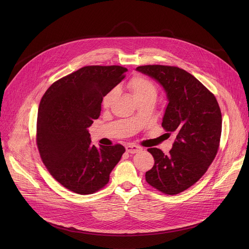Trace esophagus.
Instances as JSON below:
<instances>
[{
	"mask_svg": "<svg viewBox=\"0 0 249 249\" xmlns=\"http://www.w3.org/2000/svg\"><path fill=\"white\" fill-rule=\"evenodd\" d=\"M142 151V148L136 146V145H132V144H128L126 146V152L129 154H137L139 152Z\"/></svg>",
	"mask_w": 249,
	"mask_h": 249,
	"instance_id": "esophagus-1",
	"label": "esophagus"
}]
</instances>
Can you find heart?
<instances>
[{
  "label": "heart",
  "mask_w": 249,
  "mask_h": 249,
  "mask_svg": "<svg viewBox=\"0 0 249 249\" xmlns=\"http://www.w3.org/2000/svg\"><path fill=\"white\" fill-rule=\"evenodd\" d=\"M127 88L131 91L133 97L137 100L140 98L149 97V96H157V89L153 82H151L149 79L142 77V76H136L129 80L127 83ZM117 94V89H113L110 91L105 94V96L102 99V105L104 107H108L112 101L114 100L115 96Z\"/></svg>",
  "instance_id": "obj_1"
}]
</instances>
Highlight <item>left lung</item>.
<instances>
[{
  "mask_svg": "<svg viewBox=\"0 0 249 249\" xmlns=\"http://www.w3.org/2000/svg\"><path fill=\"white\" fill-rule=\"evenodd\" d=\"M136 71L162 87L168 103L161 126L176 135L167 156L160 149H148L155 165L146 172V180L164 194H178L201 178L217 155L222 133L220 106L214 94L182 69L147 65Z\"/></svg>",
  "mask_w": 249,
  "mask_h": 249,
  "instance_id": "8db88e82",
  "label": "left lung"
}]
</instances>
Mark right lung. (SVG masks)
Listing matches in <instances>:
<instances>
[{
	"instance_id": "obj_1",
	"label": "right lung",
	"mask_w": 249,
	"mask_h": 249,
	"mask_svg": "<svg viewBox=\"0 0 249 249\" xmlns=\"http://www.w3.org/2000/svg\"><path fill=\"white\" fill-rule=\"evenodd\" d=\"M120 66H87L55 82L41 98L37 147L51 175L67 189L91 194L109 181L122 145L95 147L88 128L101 111L103 96L124 78Z\"/></svg>"
}]
</instances>
